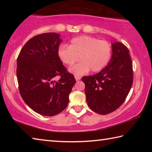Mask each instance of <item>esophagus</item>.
<instances>
[{
    "mask_svg": "<svg viewBox=\"0 0 152 152\" xmlns=\"http://www.w3.org/2000/svg\"><path fill=\"white\" fill-rule=\"evenodd\" d=\"M75 79H76V81H78V80H80L81 79V78H80V76H75Z\"/></svg>",
    "mask_w": 152,
    "mask_h": 152,
    "instance_id": "34e87169",
    "label": "esophagus"
}]
</instances>
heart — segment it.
I'll return each instance as SVG.
<instances>
[{
	"label": "heart",
	"mask_w": 152,
	"mask_h": 152,
	"mask_svg": "<svg viewBox=\"0 0 152 152\" xmlns=\"http://www.w3.org/2000/svg\"><path fill=\"white\" fill-rule=\"evenodd\" d=\"M110 43L89 35L74 37L68 46L61 45L58 56L64 64L72 66L78 60L80 62L70 69L74 75H83L91 70L93 72L101 71L107 65L111 57Z\"/></svg>",
	"instance_id": "1"
}]
</instances>
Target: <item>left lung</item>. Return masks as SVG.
Segmentation results:
<instances>
[{
    "label": "left lung",
    "instance_id": "obj_1",
    "mask_svg": "<svg viewBox=\"0 0 152 152\" xmlns=\"http://www.w3.org/2000/svg\"><path fill=\"white\" fill-rule=\"evenodd\" d=\"M108 65L93 76L82 77L88 107L100 115L117 110L127 98L133 84V65L128 48L120 42L112 43Z\"/></svg>",
    "mask_w": 152,
    "mask_h": 152
}]
</instances>
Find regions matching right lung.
I'll use <instances>...</instances> for the list:
<instances>
[{
	"instance_id": "right-lung-1",
	"label": "right lung",
	"mask_w": 152,
	"mask_h": 152,
	"mask_svg": "<svg viewBox=\"0 0 152 152\" xmlns=\"http://www.w3.org/2000/svg\"><path fill=\"white\" fill-rule=\"evenodd\" d=\"M60 35L46 33L32 37L20 50L17 77L20 96L35 112L54 116L66 109L76 80L58 56ZM60 76L58 81L55 77Z\"/></svg>"
}]
</instances>
